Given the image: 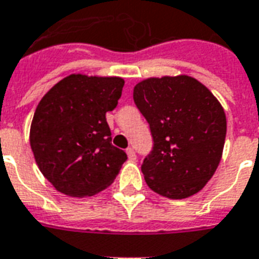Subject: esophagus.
<instances>
[{
    "instance_id": "obj_1",
    "label": "esophagus",
    "mask_w": 259,
    "mask_h": 259,
    "mask_svg": "<svg viewBox=\"0 0 259 259\" xmlns=\"http://www.w3.org/2000/svg\"><path fill=\"white\" fill-rule=\"evenodd\" d=\"M127 155L128 158H130V161H135L136 159V154L135 151H134V148H127Z\"/></svg>"
}]
</instances>
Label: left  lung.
I'll use <instances>...</instances> for the list:
<instances>
[{"mask_svg": "<svg viewBox=\"0 0 259 259\" xmlns=\"http://www.w3.org/2000/svg\"><path fill=\"white\" fill-rule=\"evenodd\" d=\"M134 101L154 143L142 163L147 185L174 200L200 192L222 159L227 121L220 102L188 75L147 78L134 88Z\"/></svg>", "mask_w": 259, "mask_h": 259, "instance_id": "8db88e82", "label": "left lung"}]
</instances>
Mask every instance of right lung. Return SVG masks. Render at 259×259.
I'll use <instances>...</instances> for the list:
<instances>
[{
    "label": "right lung",
    "mask_w": 259,
    "mask_h": 259,
    "mask_svg": "<svg viewBox=\"0 0 259 259\" xmlns=\"http://www.w3.org/2000/svg\"><path fill=\"white\" fill-rule=\"evenodd\" d=\"M124 79L71 74L44 94L29 143L43 176L61 193L85 197L115 181L127 154L112 144L107 112L117 107Z\"/></svg>",
    "instance_id": "1"
}]
</instances>
